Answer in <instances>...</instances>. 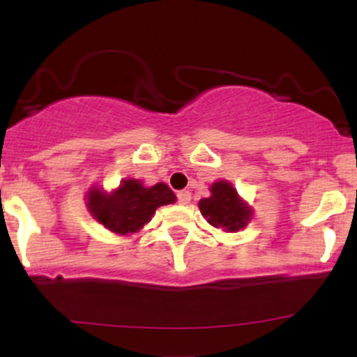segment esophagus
<instances>
[{
  "instance_id": "obj_1",
  "label": "esophagus",
  "mask_w": 357,
  "mask_h": 357,
  "mask_svg": "<svg viewBox=\"0 0 357 357\" xmlns=\"http://www.w3.org/2000/svg\"><path fill=\"white\" fill-rule=\"evenodd\" d=\"M191 202V192L190 191H179L178 192V203L188 204Z\"/></svg>"
}]
</instances>
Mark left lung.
I'll list each match as a JSON object with an SVG mask.
<instances>
[{
  "label": "left lung",
  "mask_w": 357,
  "mask_h": 357,
  "mask_svg": "<svg viewBox=\"0 0 357 357\" xmlns=\"http://www.w3.org/2000/svg\"><path fill=\"white\" fill-rule=\"evenodd\" d=\"M198 206L208 223L225 231L241 230L252 216L250 208L240 202L236 191L227 181L213 184L211 196L203 198Z\"/></svg>",
  "instance_id": "left-lung-1"
}]
</instances>
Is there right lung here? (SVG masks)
<instances>
[{
	"label": "right lung",
	"mask_w": 357,
	"mask_h": 357,
	"mask_svg": "<svg viewBox=\"0 0 357 357\" xmlns=\"http://www.w3.org/2000/svg\"><path fill=\"white\" fill-rule=\"evenodd\" d=\"M176 202L174 192L165 183L144 188L141 181L126 179L112 195L92 190L89 210L99 223L119 235L137 231L162 204Z\"/></svg>",
	"instance_id": "obj_1"
}]
</instances>
